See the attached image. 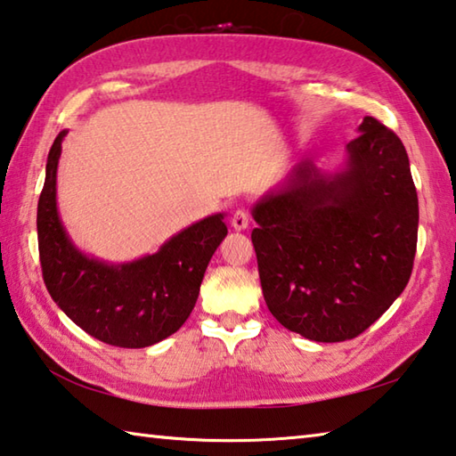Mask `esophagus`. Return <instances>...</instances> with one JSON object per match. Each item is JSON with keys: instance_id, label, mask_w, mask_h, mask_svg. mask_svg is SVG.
Instances as JSON below:
<instances>
[{"instance_id": "34e87169", "label": "esophagus", "mask_w": 456, "mask_h": 456, "mask_svg": "<svg viewBox=\"0 0 456 456\" xmlns=\"http://www.w3.org/2000/svg\"><path fill=\"white\" fill-rule=\"evenodd\" d=\"M248 224H250L248 212L242 210V208H240V210L234 212V216H232V228H234V230H238V232H240V230L248 228Z\"/></svg>"}]
</instances>
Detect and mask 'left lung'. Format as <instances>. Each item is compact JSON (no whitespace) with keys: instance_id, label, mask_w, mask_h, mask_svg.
<instances>
[{"instance_id":"8db88e82","label":"left lung","mask_w":456,"mask_h":456,"mask_svg":"<svg viewBox=\"0 0 456 456\" xmlns=\"http://www.w3.org/2000/svg\"><path fill=\"white\" fill-rule=\"evenodd\" d=\"M252 218L266 306L308 340L358 337L409 284L417 188L401 138L370 116L338 172L302 159L254 204Z\"/></svg>"}]
</instances>
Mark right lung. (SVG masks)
Wrapping results in <instances>:
<instances>
[{
    "label": "right lung",
    "mask_w": 456,
    "mask_h": 456,
    "mask_svg": "<svg viewBox=\"0 0 456 456\" xmlns=\"http://www.w3.org/2000/svg\"><path fill=\"white\" fill-rule=\"evenodd\" d=\"M66 130L47 154L37 202V246L45 289L79 329L106 345L143 348L188 321L212 254L226 238L224 214H212L159 246L156 254L111 265L87 256L63 228L55 180Z\"/></svg>",
    "instance_id": "1"
}]
</instances>
